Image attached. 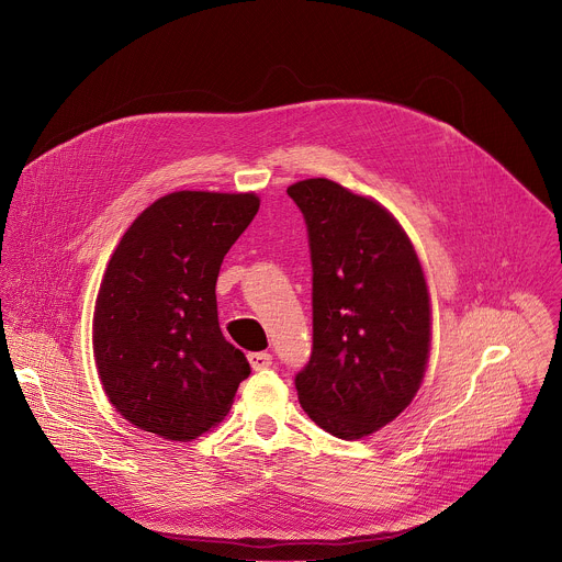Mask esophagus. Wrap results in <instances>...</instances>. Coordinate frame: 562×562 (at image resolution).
<instances>
[{
    "label": "esophagus",
    "mask_w": 562,
    "mask_h": 562,
    "mask_svg": "<svg viewBox=\"0 0 562 562\" xmlns=\"http://www.w3.org/2000/svg\"><path fill=\"white\" fill-rule=\"evenodd\" d=\"M248 361H250L252 370H268L272 366V355H268V352H252V355H248Z\"/></svg>",
    "instance_id": "esophagus-1"
}]
</instances>
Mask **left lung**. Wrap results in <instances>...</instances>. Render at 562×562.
Masks as SVG:
<instances>
[{
	"instance_id": "left-lung-1",
	"label": "left lung",
	"mask_w": 562,
	"mask_h": 562,
	"mask_svg": "<svg viewBox=\"0 0 562 562\" xmlns=\"http://www.w3.org/2000/svg\"><path fill=\"white\" fill-rule=\"evenodd\" d=\"M312 259V357L294 385L305 414L355 440L416 396L429 357L423 268L398 221L329 179L292 183Z\"/></svg>"
}]
</instances>
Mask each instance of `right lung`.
<instances>
[{
    "label": "right lung",
    "mask_w": 562,
    "mask_h": 562,
    "mask_svg": "<svg viewBox=\"0 0 562 562\" xmlns=\"http://www.w3.org/2000/svg\"><path fill=\"white\" fill-rule=\"evenodd\" d=\"M257 212L255 192H170L112 252L92 350L108 401L139 429L186 442L231 412L250 363L221 334L214 288Z\"/></svg>",
    "instance_id": "1"
}]
</instances>
